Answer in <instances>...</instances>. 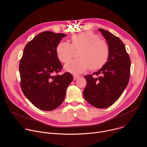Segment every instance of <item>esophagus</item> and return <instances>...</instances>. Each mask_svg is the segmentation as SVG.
Returning a JSON list of instances; mask_svg holds the SVG:
<instances>
[{"instance_id":"obj_1","label":"esophagus","mask_w":147,"mask_h":147,"mask_svg":"<svg viewBox=\"0 0 147 147\" xmlns=\"http://www.w3.org/2000/svg\"><path fill=\"white\" fill-rule=\"evenodd\" d=\"M80 76H77V75H74L73 76V78H74V80H77L78 78H79Z\"/></svg>"}]
</instances>
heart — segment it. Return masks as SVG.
Wrapping results in <instances>:
<instances>
[{
    "mask_svg": "<svg viewBox=\"0 0 147 147\" xmlns=\"http://www.w3.org/2000/svg\"><path fill=\"white\" fill-rule=\"evenodd\" d=\"M71 44L60 42L56 47V53L59 60L67 63L72 57L73 49H80L78 59L72 60L65 66V70L77 74L87 70L102 68L109 56V47L105 40L90 31L74 35L71 38Z\"/></svg>",
    "mask_w": 147,
    "mask_h": 147,
    "instance_id": "b5f03b06",
    "label": "heart"
}]
</instances>
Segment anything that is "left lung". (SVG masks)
<instances>
[{"label": "left lung", "mask_w": 147, "mask_h": 147, "mask_svg": "<svg viewBox=\"0 0 147 147\" xmlns=\"http://www.w3.org/2000/svg\"><path fill=\"white\" fill-rule=\"evenodd\" d=\"M109 47L107 63L92 75L84 78L87 85L83 91L85 99L95 108H107L113 105L126 88L130 78L131 61L123 42L111 32L98 29Z\"/></svg>", "instance_id": "1"}]
</instances>
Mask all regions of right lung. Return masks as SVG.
<instances>
[{"mask_svg":"<svg viewBox=\"0 0 147 147\" xmlns=\"http://www.w3.org/2000/svg\"><path fill=\"white\" fill-rule=\"evenodd\" d=\"M66 36L61 33L42 32L24 49L19 65L21 87L26 97L40 110L51 111L59 107L73 80L68 72L54 75L62 69L56 47Z\"/></svg>","mask_w":147,"mask_h":147,"instance_id":"1","label":"right lung"}]
</instances>
